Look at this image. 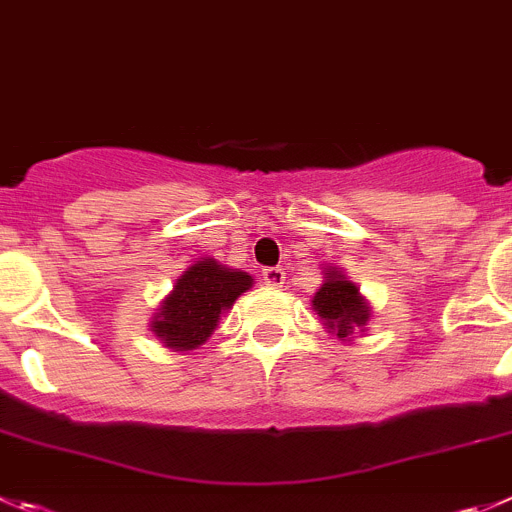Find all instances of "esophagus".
<instances>
[{"label": "esophagus", "instance_id": "obj_1", "mask_svg": "<svg viewBox=\"0 0 512 512\" xmlns=\"http://www.w3.org/2000/svg\"><path fill=\"white\" fill-rule=\"evenodd\" d=\"M264 284L271 286V289H279V286H284L286 281V271L281 269V266H269V269H264Z\"/></svg>", "mask_w": 512, "mask_h": 512}]
</instances>
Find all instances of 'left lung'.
<instances>
[{
    "label": "left lung",
    "instance_id": "1",
    "mask_svg": "<svg viewBox=\"0 0 512 512\" xmlns=\"http://www.w3.org/2000/svg\"><path fill=\"white\" fill-rule=\"evenodd\" d=\"M311 306L324 319L326 329L337 334L342 342L352 337L357 329H364L369 314H372L357 286L347 281V276L337 269L326 271L324 284L311 299Z\"/></svg>",
    "mask_w": 512,
    "mask_h": 512
}]
</instances>
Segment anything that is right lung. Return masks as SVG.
<instances>
[{
    "instance_id": "1",
    "label": "right lung",
    "mask_w": 512,
    "mask_h": 512,
    "mask_svg": "<svg viewBox=\"0 0 512 512\" xmlns=\"http://www.w3.org/2000/svg\"><path fill=\"white\" fill-rule=\"evenodd\" d=\"M251 286L253 279L246 271L226 269L216 259L196 261L163 299L150 332L175 352L198 349L216 332L223 311Z\"/></svg>"
}]
</instances>
